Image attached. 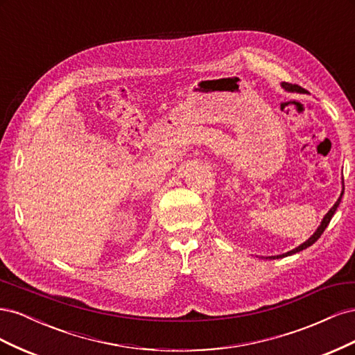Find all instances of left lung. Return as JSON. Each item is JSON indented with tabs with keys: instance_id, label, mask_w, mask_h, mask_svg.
Instances as JSON below:
<instances>
[{
	"instance_id": "obj_1",
	"label": "left lung",
	"mask_w": 355,
	"mask_h": 355,
	"mask_svg": "<svg viewBox=\"0 0 355 355\" xmlns=\"http://www.w3.org/2000/svg\"><path fill=\"white\" fill-rule=\"evenodd\" d=\"M282 87L286 90V92H288V93H297L299 92V87L297 85H290V84H287V83H282ZM343 178H342V191H340V196H339V198L336 200V202L333 204V207L324 214V218H323V220H321V223L318 225V228L315 230V232L311 235V237L306 240V241H304L302 244H299L297 247H295V249H292V250H288V252H286V253H283V254H275V256H266V257H263L262 256V259H282V257H286V256H292V254H295V253H299V252H302V250H305L306 247H309V245H313L318 239H320V235L324 232V230L327 228V225H329V222L331 220V218H333V214L336 213V210H338V207H339V204H340V200H342V196H343Z\"/></svg>"
}]
</instances>
